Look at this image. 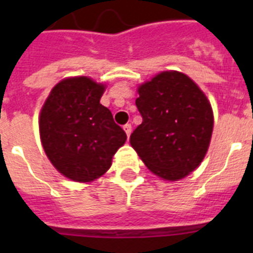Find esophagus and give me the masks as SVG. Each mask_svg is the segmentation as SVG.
Segmentation results:
<instances>
[{"mask_svg":"<svg viewBox=\"0 0 253 253\" xmlns=\"http://www.w3.org/2000/svg\"><path fill=\"white\" fill-rule=\"evenodd\" d=\"M123 130L126 131L127 136H130V134H131V130H132V127H131V125H130V123H127V125H125V126H123Z\"/></svg>","mask_w":253,"mask_h":253,"instance_id":"34e87169","label":"esophagus"}]
</instances>
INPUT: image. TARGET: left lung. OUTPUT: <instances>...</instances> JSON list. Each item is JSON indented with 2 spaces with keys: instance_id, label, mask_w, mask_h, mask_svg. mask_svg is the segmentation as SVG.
Returning a JSON list of instances; mask_svg holds the SVG:
<instances>
[{
  "instance_id": "obj_1",
  "label": "left lung",
  "mask_w": 253,
  "mask_h": 253,
  "mask_svg": "<svg viewBox=\"0 0 253 253\" xmlns=\"http://www.w3.org/2000/svg\"><path fill=\"white\" fill-rule=\"evenodd\" d=\"M143 122L130 143L146 167L163 180L188 176L204 160L212 134L211 105L186 75L166 71L138 87Z\"/></svg>"
}]
</instances>
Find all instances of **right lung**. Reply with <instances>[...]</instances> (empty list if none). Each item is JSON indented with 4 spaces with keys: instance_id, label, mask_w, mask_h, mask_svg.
Masks as SVG:
<instances>
[{
    "instance_id": "add662e5",
    "label": "right lung",
    "mask_w": 253,
    "mask_h": 253,
    "mask_svg": "<svg viewBox=\"0 0 253 253\" xmlns=\"http://www.w3.org/2000/svg\"><path fill=\"white\" fill-rule=\"evenodd\" d=\"M105 85L69 77L52 87L39 117L42 146L52 166L69 180L90 182L106 173L126 132L99 103Z\"/></svg>"
}]
</instances>
